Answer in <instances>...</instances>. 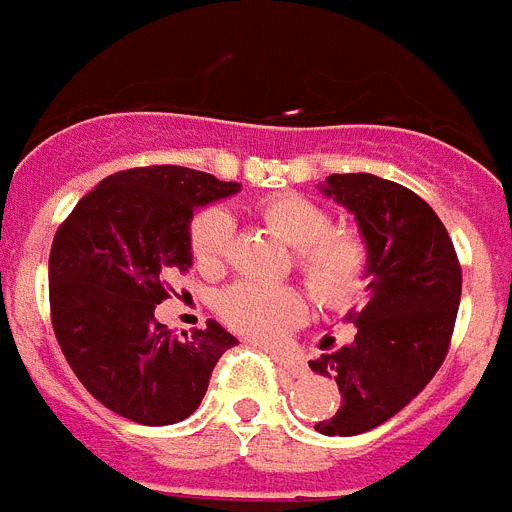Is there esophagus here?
<instances>
[{
	"label": "esophagus",
	"instance_id": "esophagus-1",
	"mask_svg": "<svg viewBox=\"0 0 512 512\" xmlns=\"http://www.w3.org/2000/svg\"><path fill=\"white\" fill-rule=\"evenodd\" d=\"M273 362L281 367V372H286V375L291 377H304L307 375V364L299 362V359H294V356H286V354H278V351H273Z\"/></svg>",
	"mask_w": 512,
	"mask_h": 512
}]
</instances>
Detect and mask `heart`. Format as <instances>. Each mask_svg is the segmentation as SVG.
Wrapping results in <instances>:
<instances>
[{
  "label": "heart",
  "instance_id": "heart-1",
  "mask_svg": "<svg viewBox=\"0 0 512 512\" xmlns=\"http://www.w3.org/2000/svg\"><path fill=\"white\" fill-rule=\"evenodd\" d=\"M270 229L296 249V263L317 299L349 304L367 278V244L351 231H333L328 208L296 192L276 195L260 205ZM229 210L208 208L190 223V249L197 268L216 270L231 247ZM223 320L257 341H278L304 317L307 302L291 286L239 281L218 299Z\"/></svg>",
  "mask_w": 512,
  "mask_h": 512
}]
</instances>
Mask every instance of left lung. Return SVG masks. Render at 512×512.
Segmentation results:
<instances>
[{"mask_svg":"<svg viewBox=\"0 0 512 512\" xmlns=\"http://www.w3.org/2000/svg\"><path fill=\"white\" fill-rule=\"evenodd\" d=\"M325 197L354 216L367 244V291L349 346L309 369L333 377L341 409L315 429L328 437L380 427L422 393L448 354L461 304V265L437 213L401 184L375 174H330Z\"/></svg>","mask_w":512,"mask_h":512,"instance_id":"8db88e82","label":"left lung"}]
</instances>
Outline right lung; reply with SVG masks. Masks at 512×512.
Listing matches in <instances>:
<instances>
[{
	"label": "right lung",
	"mask_w": 512,
	"mask_h": 512,
	"mask_svg": "<svg viewBox=\"0 0 512 512\" xmlns=\"http://www.w3.org/2000/svg\"><path fill=\"white\" fill-rule=\"evenodd\" d=\"M242 184L184 166H145L106 176L59 226L49 255L54 333L77 380L114 414L163 427L195 414L210 372L236 338L208 320L176 338L156 320L192 265L197 208Z\"/></svg>",
	"instance_id": "obj_1"
}]
</instances>
